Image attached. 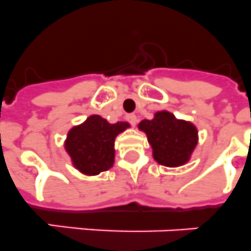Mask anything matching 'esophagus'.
Masks as SVG:
<instances>
[{"label":"esophagus","instance_id":"34e87169","mask_svg":"<svg viewBox=\"0 0 251 251\" xmlns=\"http://www.w3.org/2000/svg\"><path fill=\"white\" fill-rule=\"evenodd\" d=\"M126 119H127V121H129L132 126H135L136 122H138V116H136L135 113L127 115V116H126Z\"/></svg>","mask_w":251,"mask_h":251}]
</instances>
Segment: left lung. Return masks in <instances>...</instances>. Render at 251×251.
<instances>
[{
  "label": "left lung",
  "mask_w": 251,
  "mask_h": 251,
  "mask_svg": "<svg viewBox=\"0 0 251 251\" xmlns=\"http://www.w3.org/2000/svg\"><path fill=\"white\" fill-rule=\"evenodd\" d=\"M138 129L147 135L154 161L166 167L186 165L199 142L197 126L168 111H158L151 120H143Z\"/></svg>",
  "instance_id": "8db88e82"
}]
</instances>
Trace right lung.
I'll list each match as a JSON object with an SVG mask.
<instances>
[{"instance_id":"1","label":"right lung","mask_w":251,"mask_h":251,"mask_svg":"<svg viewBox=\"0 0 251 251\" xmlns=\"http://www.w3.org/2000/svg\"><path fill=\"white\" fill-rule=\"evenodd\" d=\"M129 127V122L109 124L100 115H90L84 122L73 126L64 143L71 165L86 176L109 170L115 163L116 138Z\"/></svg>"}]
</instances>
